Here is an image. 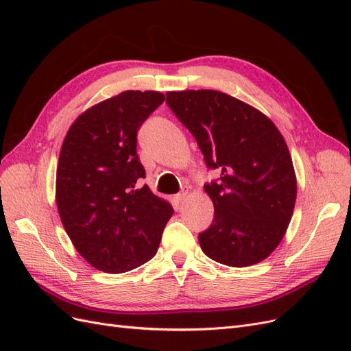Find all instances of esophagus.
<instances>
[{"label": "esophagus", "instance_id": "esophagus-1", "mask_svg": "<svg viewBox=\"0 0 351 351\" xmlns=\"http://www.w3.org/2000/svg\"><path fill=\"white\" fill-rule=\"evenodd\" d=\"M186 195H187L186 192H182V193L176 195V196H174V202H176V204H177V205L182 204V202H183V200H184V197H186Z\"/></svg>", "mask_w": 351, "mask_h": 351}]
</instances>
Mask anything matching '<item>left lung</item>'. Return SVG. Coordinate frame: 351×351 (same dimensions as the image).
Here are the masks:
<instances>
[{"label":"left lung","instance_id":"8db88e82","mask_svg":"<svg viewBox=\"0 0 351 351\" xmlns=\"http://www.w3.org/2000/svg\"><path fill=\"white\" fill-rule=\"evenodd\" d=\"M167 105L193 134L209 169L205 184L214 219L199 234L208 258L228 267L254 265L282 240L297 183L282 134L256 108L218 90L168 92Z\"/></svg>","mask_w":351,"mask_h":351}]
</instances>
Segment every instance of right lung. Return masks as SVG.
Segmentation results:
<instances>
[{
	"label": "right lung",
	"instance_id": "1",
	"mask_svg": "<svg viewBox=\"0 0 351 351\" xmlns=\"http://www.w3.org/2000/svg\"><path fill=\"white\" fill-rule=\"evenodd\" d=\"M125 90L84 111L67 132L57 168V208L74 247L110 274L151 261L173 206L143 184L137 130L164 102Z\"/></svg>",
	"mask_w": 351,
	"mask_h": 351
}]
</instances>
